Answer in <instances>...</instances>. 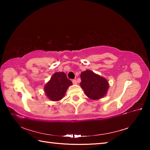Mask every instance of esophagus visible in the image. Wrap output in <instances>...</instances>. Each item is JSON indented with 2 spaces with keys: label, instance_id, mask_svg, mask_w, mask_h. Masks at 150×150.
Masks as SVG:
<instances>
[{
  "label": "esophagus",
  "instance_id": "34e87169",
  "mask_svg": "<svg viewBox=\"0 0 150 150\" xmlns=\"http://www.w3.org/2000/svg\"><path fill=\"white\" fill-rule=\"evenodd\" d=\"M72 82H73V84H74V85L77 84V81H76L75 79H73V80L72 81Z\"/></svg>",
  "mask_w": 150,
  "mask_h": 150
}]
</instances>
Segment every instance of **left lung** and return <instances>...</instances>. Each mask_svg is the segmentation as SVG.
I'll return each instance as SVG.
<instances>
[{
    "label": "left lung",
    "instance_id": "obj_1",
    "mask_svg": "<svg viewBox=\"0 0 150 150\" xmlns=\"http://www.w3.org/2000/svg\"><path fill=\"white\" fill-rule=\"evenodd\" d=\"M81 87L88 98L93 100L100 99L106 94L108 83L106 79L90 70L81 73Z\"/></svg>",
    "mask_w": 150,
    "mask_h": 150
}]
</instances>
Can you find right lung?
Here are the masks:
<instances>
[{"instance_id":"obj_1","label":"right lung","mask_w":150,"mask_h":150,"mask_svg":"<svg viewBox=\"0 0 150 150\" xmlns=\"http://www.w3.org/2000/svg\"><path fill=\"white\" fill-rule=\"evenodd\" d=\"M72 85V82L63 72L54 73L50 81L44 87L45 95L53 101H58L64 96L67 88Z\"/></svg>"}]
</instances>
